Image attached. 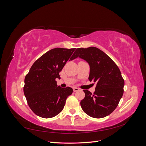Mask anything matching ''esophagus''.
<instances>
[{
    "label": "esophagus",
    "mask_w": 146,
    "mask_h": 146,
    "mask_svg": "<svg viewBox=\"0 0 146 146\" xmlns=\"http://www.w3.org/2000/svg\"><path fill=\"white\" fill-rule=\"evenodd\" d=\"M79 88H76V87H74V88H73V91L74 92H76V91H79Z\"/></svg>",
    "instance_id": "esophagus-1"
}]
</instances>
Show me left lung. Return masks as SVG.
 Returning <instances> with one entry per match:
<instances>
[{"label":"left lung","mask_w":146,"mask_h":146,"mask_svg":"<svg viewBox=\"0 0 146 146\" xmlns=\"http://www.w3.org/2000/svg\"><path fill=\"white\" fill-rule=\"evenodd\" d=\"M73 56L80 57L88 63V79L96 83L93 94L83 90L85 97L80 102L82 110L94 118L110 115L117 106L124 93V81L119 68L109 56L96 47L77 48Z\"/></svg>","instance_id":"obj_1"}]
</instances>
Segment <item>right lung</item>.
<instances>
[{
	"mask_svg": "<svg viewBox=\"0 0 146 146\" xmlns=\"http://www.w3.org/2000/svg\"><path fill=\"white\" fill-rule=\"evenodd\" d=\"M76 48H55L36 60L25 78L23 93L32 111L43 118H51L63 109L66 98L73 93L70 87L57 86L56 78L66 62L73 58Z\"/></svg>",
	"mask_w": 146,
	"mask_h": 146,
	"instance_id": "add662e5",
	"label": "right lung"
}]
</instances>
